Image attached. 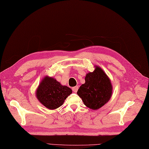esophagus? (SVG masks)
I'll use <instances>...</instances> for the list:
<instances>
[{"mask_svg": "<svg viewBox=\"0 0 149 149\" xmlns=\"http://www.w3.org/2000/svg\"><path fill=\"white\" fill-rule=\"evenodd\" d=\"M78 89H79L78 86H75L74 87H72V91H73L74 93H77L78 91Z\"/></svg>", "mask_w": 149, "mask_h": 149, "instance_id": "obj_1", "label": "esophagus"}]
</instances>
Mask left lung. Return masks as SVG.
<instances>
[{
  "label": "left lung",
  "mask_w": 149,
  "mask_h": 149,
  "mask_svg": "<svg viewBox=\"0 0 149 149\" xmlns=\"http://www.w3.org/2000/svg\"><path fill=\"white\" fill-rule=\"evenodd\" d=\"M94 67L93 72L86 74L85 83L79 87L77 93L87 108L97 110L111 99L113 86L104 71L97 65Z\"/></svg>",
  "instance_id": "left-lung-1"
}]
</instances>
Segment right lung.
Here are the masks:
<instances>
[{
    "instance_id": "add662e5",
    "label": "right lung",
    "mask_w": 149,
    "mask_h": 149,
    "mask_svg": "<svg viewBox=\"0 0 149 149\" xmlns=\"http://www.w3.org/2000/svg\"><path fill=\"white\" fill-rule=\"evenodd\" d=\"M72 91L52 77L46 75L36 91L38 100L47 108L53 110L62 106Z\"/></svg>"
}]
</instances>
